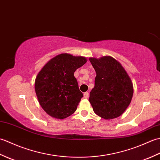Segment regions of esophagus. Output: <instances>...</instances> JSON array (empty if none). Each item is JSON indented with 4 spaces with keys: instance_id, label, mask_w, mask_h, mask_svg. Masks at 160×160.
<instances>
[{
    "instance_id": "esophagus-1",
    "label": "esophagus",
    "mask_w": 160,
    "mask_h": 160,
    "mask_svg": "<svg viewBox=\"0 0 160 160\" xmlns=\"http://www.w3.org/2000/svg\"><path fill=\"white\" fill-rule=\"evenodd\" d=\"M88 97H89V93H88V92L84 93V98H88Z\"/></svg>"
}]
</instances>
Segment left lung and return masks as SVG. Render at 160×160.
Here are the masks:
<instances>
[{"mask_svg":"<svg viewBox=\"0 0 160 160\" xmlns=\"http://www.w3.org/2000/svg\"><path fill=\"white\" fill-rule=\"evenodd\" d=\"M96 72L89 102L95 113L105 120L116 118L130 104L133 86L122 64L111 56L90 58Z\"/></svg>","mask_w":160,"mask_h":160,"instance_id":"left-lung-1","label":"left lung"}]
</instances>
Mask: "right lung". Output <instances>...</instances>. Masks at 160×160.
Here are the masks:
<instances>
[{
	"label": "right lung",
	"instance_id": "add662e5",
	"mask_svg": "<svg viewBox=\"0 0 160 160\" xmlns=\"http://www.w3.org/2000/svg\"><path fill=\"white\" fill-rule=\"evenodd\" d=\"M87 61L85 57L61 53L51 59L37 75L36 96L40 106L50 116L64 119L76 111L83 94L74 72Z\"/></svg>",
	"mask_w": 160,
	"mask_h": 160
}]
</instances>
